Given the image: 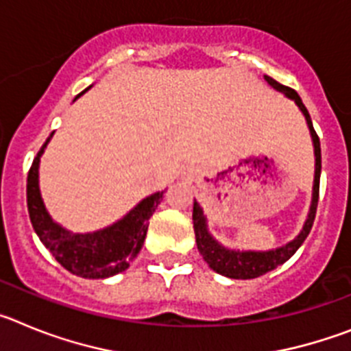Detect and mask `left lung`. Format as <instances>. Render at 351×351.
<instances>
[{
  "label": "left lung",
  "mask_w": 351,
  "mask_h": 351,
  "mask_svg": "<svg viewBox=\"0 0 351 351\" xmlns=\"http://www.w3.org/2000/svg\"><path fill=\"white\" fill-rule=\"evenodd\" d=\"M265 80L271 84L272 88L283 93L287 98L295 101L297 107L300 108V112L304 114L306 121H308V128L311 133L313 145H315V184H313V200L311 207H309L308 219L304 223L302 230L297 235L293 241L276 250L269 251H239V250H228V247L221 246V244L209 234L207 230V219L204 216L202 207L198 206V202H193V228L195 237H197V247L200 251L202 258L206 260L207 265L218 274L232 278V280H253L263 276L265 272L272 271L278 265L287 262L288 258L293 256L300 244L306 241V237L311 232L313 221H315L316 206H318V193H320V173H322V149H320V138L316 135L315 128H313L311 117H309L308 108L302 104L300 96L297 95L295 89L281 86L280 82H276L272 77L265 75Z\"/></svg>",
  "instance_id": "obj_1"
}]
</instances>
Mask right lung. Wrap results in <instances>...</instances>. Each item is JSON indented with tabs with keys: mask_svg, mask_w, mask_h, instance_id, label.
Wrapping results in <instances>:
<instances>
[{
	"mask_svg": "<svg viewBox=\"0 0 351 351\" xmlns=\"http://www.w3.org/2000/svg\"><path fill=\"white\" fill-rule=\"evenodd\" d=\"M51 137L42 145L27 172V213L36 235L43 246L51 251L52 256L71 274L86 280H104L126 271L142 250L147 234V221L163 200L165 191H156L145 197L125 218H121L119 221L104 230H96L91 234H71L66 228L52 221L40 195V156L47 147Z\"/></svg>",
	"mask_w": 351,
	"mask_h": 351,
	"instance_id": "obj_1",
	"label": "right lung"
}]
</instances>
